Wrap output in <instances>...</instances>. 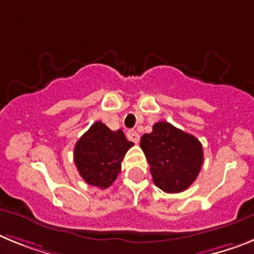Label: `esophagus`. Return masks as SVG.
Listing matches in <instances>:
<instances>
[{"label":"esophagus","instance_id":"esophagus-1","mask_svg":"<svg viewBox=\"0 0 254 254\" xmlns=\"http://www.w3.org/2000/svg\"><path fill=\"white\" fill-rule=\"evenodd\" d=\"M127 139L131 140V142L134 143L139 142V134H138V131H135V130H127Z\"/></svg>","mask_w":254,"mask_h":254}]
</instances>
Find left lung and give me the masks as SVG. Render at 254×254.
I'll use <instances>...</instances> for the list:
<instances>
[{
    "mask_svg": "<svg viewBox=\"0 0 254 254\" xmlns=\"http://www.w3.org/2000/svg\"><path fill=\"white\" fill-rule=\"evenodd\" d=\"M152 179L166 193H180L197 179L203 164V148L195 136L160 121L140 138Z\"/></svg>",
    "mask_w": 254,
    "mask_h": 254,
    "instance_id": "obj_1",
    "label": "left lung"
}]
</instances>
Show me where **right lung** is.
I'll use <instances>...</instances> for the list:
<instances>
[{
  "label": "right lung",
  "instance_id": "right-lung-1",
  "mask_svg": "<svg viewBox=\"0 0 254 254\" xmlns=\"http://www.w3.org/2000/svg\"><path fill=\"white\" fill-rule=\"evenodd\" d=\"M134 143L125 138L123 130L112 131L97 121L81 135L74 148V162L84 182L106 189L121 171V161Z\"/></svg>",
  "mask_w": 254,
  "mask_h": 254
}]
</instances>
